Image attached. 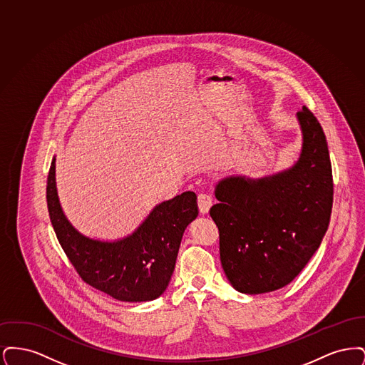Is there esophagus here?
<instances>
[{"label":"esophagus","instance_id":"esophagus-1","mask_svg":"<svg viewBox=\"0 0 365 365\" xmlns=\"http://www.w3.org/2000/svg\"><path fill=\"white\" fill-rule=\"evenodd\" d=\"M212 204H213V198L209 195V194H200L198 195V208H200V212L202 213V215H207L209 212V209L212 207Z\"/></svg>","mask_w":365,"mask_h":365}]
</instances>
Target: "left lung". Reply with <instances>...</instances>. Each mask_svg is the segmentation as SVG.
I'll use <instances>...</instances> for the list:
<instances>
[{
  "mask_svg": "<svg viewBox=\"0 0 365 365\" xmlns=\"http://www.w3.org/2000/svg\"><path fill=\"white\" fill-rule=\"evenodd\" d=\"M301 150L294 164L260 178L217 180L220 201L209 213L220 232V260L243 294L275 292L304 269L329 228L332 170L323 128L302 106L297 115Z\"/></svg>",
  "mask_w": 365,
  "mask_h": 365,
  "instance_id": "1",
  "label": "left lung"
}]
</instances>
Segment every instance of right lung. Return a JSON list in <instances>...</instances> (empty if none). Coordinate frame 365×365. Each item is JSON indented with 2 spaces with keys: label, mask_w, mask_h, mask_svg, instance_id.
I'll return each instance as SVG.
<instances>
[{
  "label": "right lung",
  "mask_w": 365,
  "mask_h": 365,
  "mask_svg": "<svg viewBox=\"0 0 365 365\" xmlns=\"http://www.w3.org/2000/svg\"><path fill=\"white\" fill-rule=\"evenodd\" d=\"M46 201L57 240L87 284L123 302L153 301L167 290L185 230L198 216L197 195L185 191L157 204L131 234L113 241L87 237L60 204L53 157Z\"/></svg>",
  "instance_id": "1"
}]
</instances>
